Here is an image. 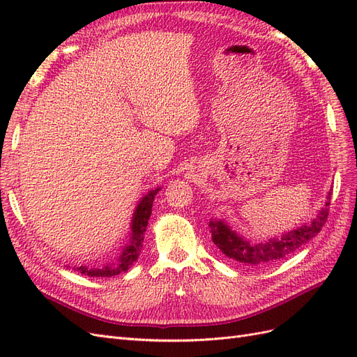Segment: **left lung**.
Listing matches in <instances>:
<instances>
[{
    "label": "left lung",
    "instance_id": "left-lung-1",
    "mask_svg": "<svg viewBox=\"0 0 357 357\" xmlns=\"http://www.w3.org/2000/svg\"><path fill=\"white\" fill-rule=\"evenodd\" d=\"M331 195L332 192L328 193V201L325 207L319 211L316 219H312V222L302 225L294 231L286 232L282 236H277V238L275 236L274 238H269L265 243L253 244L252 241L243 238L240 234H236V231H232L231 226L225 220L211 219L208 226L211 228L213 243L226 257L243 265L262 266L266 264L277 262L278 259H283L287 255L298 250L299 247L308 243L311 238H314L320 232L323 225L328 220Z\"/></svg>",
    "mask_w": 357,
    "mask_h": 357
}]
</instances>
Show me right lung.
I'll return each instance as SVG.
<instances>
[{"mask_svg":"<svg viewBox=\"0 0 357 357\" xmlns=\"http://www.w3.org/2000/svg\"><path fill=\"white\" fill-rule=\"evenodd\" d=\"M160 190V188L152 189L147 195H144L139 199L138 205L135 207V211L132 214L131 220V234H129V240L123 245L122 253L119 255L116 261L107 262L98 266H86V265H74V271H79L84 275L89 277H113L121 273L128 271L132 264L137 261L139 252H142L143 241H144V232L147 229L150 214H152V205L156 193Z\"/></svg>","mask_w":357,"mask_h":357,"instance_id":"add662e5","label":"right lung"}]
</instances>
